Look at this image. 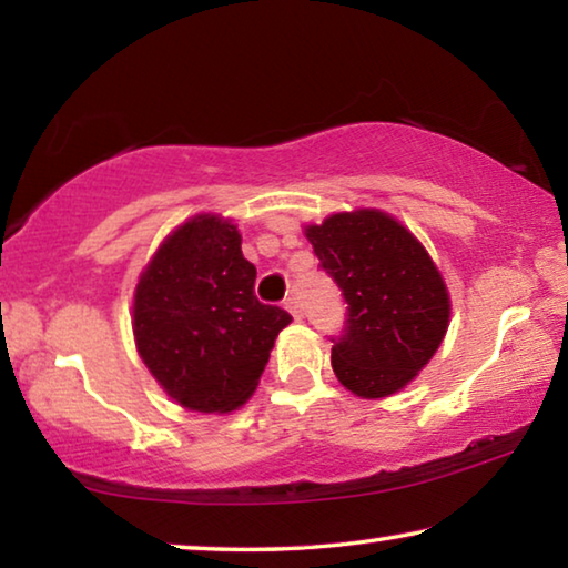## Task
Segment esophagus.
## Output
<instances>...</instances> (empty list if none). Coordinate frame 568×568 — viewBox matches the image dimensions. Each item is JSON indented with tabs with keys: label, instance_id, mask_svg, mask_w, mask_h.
<instances>
[{
	"label": "esophagus",
	"instance_id": "obj_1",
	"mask_svg": "<svg viewBox=\"0 0 568 568\" xmlns=\"http://www.w3.org/2000/svg\"><path fill=\"white\" fill-rule=\"evenodd\" d=\"M285 308L293 313V318H301V316H303V306H301L298 295H287V298H285Z\"/></svg>",
	"mask_w": 568,
	"mask_h": 568
}]
</instances>
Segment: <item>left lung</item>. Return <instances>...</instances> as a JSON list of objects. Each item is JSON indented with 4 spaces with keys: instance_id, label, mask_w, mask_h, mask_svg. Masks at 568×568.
I'll return each instance as SVG.
<instances>
[{
    "instance_id": "8db88e82",
    "label": "left lung",
    "mask_w": 568,
    "mask_h": 568,
    "mask_svg": "<svg viewBox=\"0 0 568 568\" xmlns=\"http://www.w3.org/2000/svg\"><path fill=\"white\" fill-rule=\"evenodd\" d=\"M321 267L342 287L344 334L332 367L357 397L400 393L442 346L452 301L426 247L390 214L354 209L306 226Z\"/></svg>"
}]
</instances>
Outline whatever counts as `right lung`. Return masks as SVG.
<instances>
[{
  "label": "right lung",
  "mask_w": 568,
  "mask_h": 568,
  "mask_svg": "<svg viewBox=\"0 0 568 568\" xmlns=\"http://www.w3.org/2000/svg\"><path fill=\"white\" fill-rule=\"evenodd\" d=\"M257 270L232 219L199 214L165 236L132 303L134 344L178 405L232 413L257 390L291 313L255 295Z\"/></svg>",
  "instance_id": "1"
}]
</instances>
